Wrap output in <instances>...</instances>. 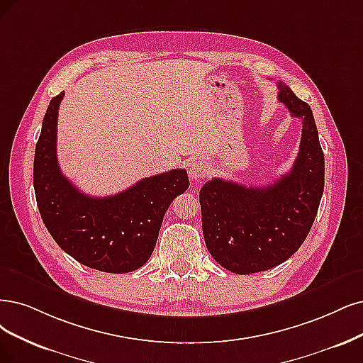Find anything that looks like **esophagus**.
I'll list each match as a JSON object with an SVG mask.
<instances>
[{
  "mask_svg": "<svg viewBox=\"0 0 363 363\" xmlns=\"http://www.w3.org/2000/svg\"><path fill=\"white\" fill-rule=\"evenodd\" d=\"M186 172H189L190 179L199 181L200 178L206 177L208 167H206V164H203V163H199V161H193V163L189 164V169H186Z\"/></svg>",
  "mask_w": 363,
  "mask_h": 363,
  "instance_id": "1",
  "label": "esophagus"
}]
</instances>
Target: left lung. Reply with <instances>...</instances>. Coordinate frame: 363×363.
Wrapping results in <instances>:
<instances>
[{"instance_id":"obj_1","label":"left lung","mask_w":363,"mask_h":363,"mask_svg":"<svg viewBox=\"0 0 363 363\" xmlns=\"http://www.w3.org/2000/svg\"><path fill=\"white\" fill-rule=\"evenodd\" d=\"M278 88V100L302 121L291 170L266 186L213 178L199 194L208 251L239 275L272 269L290 259L310 233L323 196L325 155L311 107L283 82Z\"/></svg>"}]
</instances>
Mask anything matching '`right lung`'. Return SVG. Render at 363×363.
<instances>
[{
	"label": "right lung",
	"mask_w": 363,
	"mask_h": 363,
	"mask_svg": "<svg viewBox=\"0 0 363 363\" xmlns=\"http://www.w3.org/2000/svg\"><path fill=\"white\" fill-rule=\"evenodd\" d=\"M62 97L64 92L50 100L35 145L33 182L40 216L55 242L79 263L109 274L136 271L151 257L173 199L189 190V177L184 169H173L115 196L80 193L57 160Z\"/></svg>",
	"instance_id": "right-lung-1"
}]
</instances>
